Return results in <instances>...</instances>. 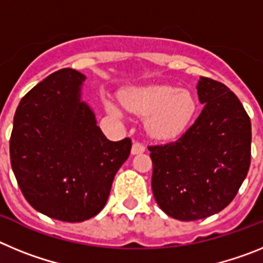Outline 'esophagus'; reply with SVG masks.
<instances>
[{
    "label": "esophagus",
    "mask_w": 263,
    "mask_h": 263,
    "mask_svg": "<svg viewBox=\"0 0 263 263\" xmlns=\"http://www.w3.org/2000/svg\"><path fill=\"white\" fill-rule=\"evenodd\" d=\"M146 150L145 145L141 142H134L133 143V147H132V154L136 155V154H141V153H143Z\"/></svg>",
    "instance_id": "esophagus-1"
}]
</instances>
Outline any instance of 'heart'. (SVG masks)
Wrapping results in <instances>:
<instances>
[{
    "mask_svg": "<svg viewBox=\"0 0 263 263\" xmlns=\"http://www.w3.org/2000/svg\"><path fill=\"white\" fill-rule=\"evenodd\" d=\"M120 103L137 116H147V133L158 139L180 136L190 126L196 113V101L188 90L171 85H147L129 88L120 95ZM111 113L118 115L115 106Z\"/></svg>",
    "mask_w": 263,
    "mask_h": 263,
    "instance_id": "1",
    "label": "heart"
}]
</instances>
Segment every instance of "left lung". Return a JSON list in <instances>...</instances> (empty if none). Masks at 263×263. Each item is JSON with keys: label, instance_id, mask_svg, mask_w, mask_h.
<instances>
[{"label": "left lung", "instance_id": "obj_1", "mask_svg": "<svg viewBox=\"0 0 263 263\" xmlns=\"http://www.w3.org/2000/svg\"><path fill=\"white\" fill-rule=\"evenodd\" d=\"M200 116L174 142L148 146L160 210L180 221L210 217L231 204L250 167L252 124L240 100L201 76Z\"/></svg>", "mask_w": 263, "mask_h": 263}]
</instances>
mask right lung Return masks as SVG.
I'll return each mask as SVG.
<instances>
[{"label": "right lung", "instance_id": "add662e5", "mask_svg": "<svg viewBox=\"0 0 263 263\" xmlns=\"http://www.w3.org/2000/svg\"><path fill=\"white\" fill-rule=\"evenodd\" d=\"M85 76L53 72L29 90L14 116L10 162L23 196L55 220L81 222L108 200L116 173L129 158L132 139L111 142L80 101Z\"/></svg>", "mask_w": 263, "mask_h": 263}]
</instances>
